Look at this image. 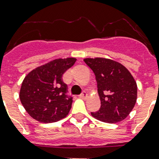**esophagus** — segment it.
<instances>
[{"mask_svg":"<svg viewBox=\"0 0 159 159\" xmlns=\"http://www.w3.org/2000/svg\"><path fill=\"white\" fill-rule=\"evenodd\" d=\"M80 97H81V98H82V99H85V98H87V93L86 92H83L82 93V94L80 95Z\"/></svg>","mask_w":159,"mask_h":159,"instance_id":"1","label":"esophagus"}]
</instances>
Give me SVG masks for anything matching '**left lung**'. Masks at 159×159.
<instances>
[{"label": "left lung", "instance_id": "left-lung-1", "mask_svg": "<svg viewBox=\"0 0 159 159\" xmlns=\"http://www.w3.org/2000/svg\"><path fill=\"white\" fill-rule=\"evenodd\" d=\"M97 82L101 108L92 116L106 123L120 122L129 116L137 100V84L125 66L108 58H85Z\"/></svg>", "mask_w": 159, "mask_h": 159}]
</instances>
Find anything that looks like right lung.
Returning <instances> with one entry per match:
<instances>
[{"mask_svg":"<svg viewBox=\"0 0 159 159\" xmlns=\"http://www.w3.org/2000/svg\"><path fill=\"white\" fill-rule=\"evenodd\" d=\"M77 61L74 57L57 58L32 70L24 79L20 99L30 116L43 123L56 122L67 116L72 97L62 75Z\"/></svg>","mask_w":159,"mask_h":159,"instance_id":"add662e5","label":"right lung"}]
</instances>
